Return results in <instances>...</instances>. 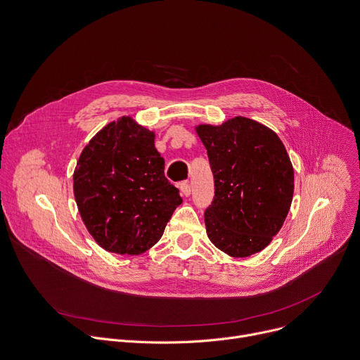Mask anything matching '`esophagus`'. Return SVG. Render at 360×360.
I'll return each instance as SVG.
<instances>
[{
	"label": "esophagus",
	"mask_w": 360,
	"mask_h": 360,
	"mask_svg": "<svg viewBox=\"0 0 360 360\" xmlns=\"http://www.w3.org/2000/svg\"><path fill=\"white\" fill-rule=\"evenodd\" d=\"M179 189H181V192H182V195H184V196H189V195H191V192H192L191 185H189V184H186V182L179 184Z\"/></svg>",
	"instance_id": "obj_1"
}]
</instances>
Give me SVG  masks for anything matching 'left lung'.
<instances>
[{"instance_id": "left-lung-1", "label": "left lung", "mask_w": 360, "mask_h": 360, "mask_svg": "<svg viewBox=\"0 0 360 360\" xmlns=\"http://www.w3.org/2000/svg\"><path fill=\"white\" fill-rule=\"evenodd\" d=\"M215 179L205 211L211 242L233 258L265 249L281 231L293 196V167L279 136L245 117L198 125Z\"/></svg>"}]
</instances>
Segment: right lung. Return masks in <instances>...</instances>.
Here are the masks:
<instances>
[{
	"instance_id": "obj_1",
	"label": "right lung",
	"mask_w": 360,
	"mask_h": 360,
	"mask_svg": "<svg viewBox=\"0 0 360 360\" xmlns=\"http://www.w3.org/2000/svg\"><path fill=\"white\" fill-rule=\"evenodd\" d=\"M153 141L152 131L122 117L81 152L74 171L75 202L88 232L108 252L143 253L161 239L182 203Z\"/></svg>"
}]
</instances>
